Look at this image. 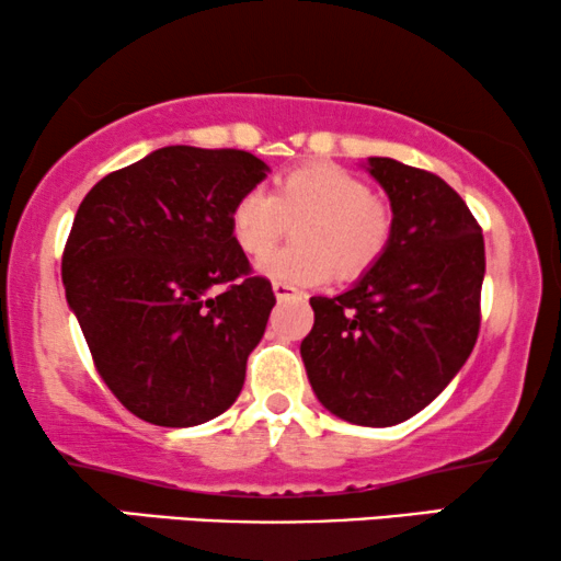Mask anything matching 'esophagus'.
Returning <instances> with one entry per match:
<instances>
[{"label": "esophagus", "mask_w": 561, "mask_h": 561, "mask_svg": "<svg viewBox=\"0 0 561 561\" xmlns=\"http://www.w3.org/2000/svg\"><path fill=\"white\" fill-rule=\"evenodd\" d=\"M273 294H275V298H278V301H290V298H304L301 290L290 286V283H280V280L273 283Z\"/></svg>", "instance_id": "obj_1"}]
</instances>
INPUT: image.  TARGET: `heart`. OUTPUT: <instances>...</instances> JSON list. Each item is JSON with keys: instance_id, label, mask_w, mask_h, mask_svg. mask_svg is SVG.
<instances>
[{"instance_id": "heart-1", "label": "heart", "mask_w": 561, "mask_h": 561, "mask_svg": "<svg viewBox=\"0 0 561 561\" xmlns=\"http://www.w3.org/2000/svg\"><path fill=\"white\" fill-rule=\"evenodd\" d=\"M295 221L297 242L260 260V273L290 286H319L334 267L358 278L391 242V210L358 174L337 164H304L275 180L273 193L250 187L231 208V231L260 257Z\"/></svg>"}]
</instances>
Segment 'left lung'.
I'll return each mask as SVG.
<instances>
[{"instance_id": "8db88e82", "label": "left lung", "mask_w": 561, "mask_h": 561, "mask_svg": "<svg viewBox=\"0 0 561 561\" xmlns=\"http://www.w3.org/2000/svg\"><path fill=\"white\" fill-rule=\"evenodd\" d=\"M368 172L389 195L391 242L351 290L309 298L301 358L332 414L389 427L425 410L474 351L484 239L438 174L389 157H370Z\"/></svg>"}]
</instances>
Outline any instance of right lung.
<instances>
[{
	"mask_svg": "<svg viewBox=\"0 0 561 561\" xmlns=\"http://www.w3.org/2000/svg\"><path fill=\"white\" fill-rule=\"evenodd\" d=\"M267 164L250 151L164 147L79 206L61 278L107 389L136 417L193 427L237 402L275 307L231 231Z\"/></svg>",
	"mask_w": 561,
	"mask_h": 561,
	"instance_id": "1",
	"label": "right lung"
}]
</instances>
